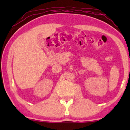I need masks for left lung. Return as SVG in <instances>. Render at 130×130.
I'll return each mask as SVG.
<instances>
[{
	"instance_id": "obj_1",
	"label": "left lung",
	"mask_w": 130,
	"mask_h": 130,
	"mask_svg": "<svg viewBox=\"0 0 130 130\" xmlns=\"http://www.w3.org/2000/svg\"><path fill=\"white\" fill-rule=\"evenodd\" d=\"M129 72H130V69H129Z\"/></svg>"
}]
</instances>
